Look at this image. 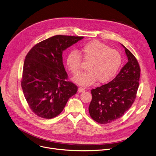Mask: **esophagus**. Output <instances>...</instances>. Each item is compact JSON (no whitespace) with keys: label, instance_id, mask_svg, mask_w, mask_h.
Instances as JSON below:
<instances>
[{"label":"esophagus","instance_id":"1","mask_svg":"<svg viewBox=\"0 0 156 156\" xmlns=\"http://www.w3.org/2000/svg\"><path fill=\"white\" fill-rule=\"evenodd\" d=\"M85 90H85L84 88L81 87H79V89H78V92H79V93H83V92H84Z\"/></svg>","mask_w":156,"mask_h":156}]
</instances>
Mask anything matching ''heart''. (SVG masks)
I'll return each mask as SVG.
<instances>
[{
  "label": "heart",
  "instance_id": "obj_1",
  "mask_svg": "<svg viewBox=\"0 0 156 156\" xmlns=\"http://www.w3.org/2000/svg\"><path fill=\"white\" fill-rule=\"evenodd\" d=\"M80 53L75 50L69 51L66 64L72 73L78 74L81 71V58L88 62L87 71L73 78L75 82L82 86L92 85L98 79L101 83L109 81L117 74L122 66L120 53L98 41L84 44L80 49Z\"/></svg>",
  "mask_w": 156,
  "mask_h": 156
}]
</instances>
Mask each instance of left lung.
I'll list each match as a JSON object with an SVG mask.
<instances>
[{"instance_id":"left-lung-1","label":"left lung","mask_w":156,"mask_h":156,"mask_svg":"<svg viewBox=\"0 0 156 156\" xmlns=\"http://www.w3.org/2000/svg\"><path fill=\"white\" fill-rule=\"evenodd\" d=\"M128 62L111 82L91 90L90 117L101 124L111 123L129 109L136 96L140 68L136 58L125 46Z\"/></svg>"}]
</instances>
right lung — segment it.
<instances>
[{
  "instance_id": "obj_1",
  "label": "right lung",
  "mask_w": 156,
  "mask_h": 156,
  "mask_svg": "<svg viewBox=\"0 0 156 156\" xmlns=\"http://www.w3.org/2000/svg\"><path fill=\"white\" fill-rule=\"evenodd\" d=\"M83 36L56 35L43 40L30 50L23 66L21 87L32 112L39 117L58 116L77 87L68 81L63 51Z\"/></svg>"
}]
</instances>
